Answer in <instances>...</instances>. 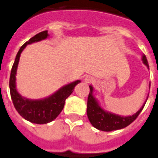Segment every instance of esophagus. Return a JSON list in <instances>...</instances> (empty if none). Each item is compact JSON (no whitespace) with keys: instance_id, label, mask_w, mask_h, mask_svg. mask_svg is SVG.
Here are the masks:
<instances>
[{"instance_id":"esophagus-1","label":"esophagus","mask_w":158,"mask_h":158,"mask_svg":"<svg viewBox=\"0 0 158 158\" xmlns=\"http://www.w3.org/2000/svg\"><path fill=\"white\" fill-rule=\"evenodd\" d=\"M84 81L87 82V83H90V82L94 81V79H93L91 76H87L85 77V79H84Z\"/></svg>"}]
</instances>
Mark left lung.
Here are the masks:
<instances>
[{"label": "left lung", "instance_id": "obj_1", "mask_svg": "<svg viewBox=\"0 0 158 158\" xmlns=\"http://www.w3.org/2000/svg\"><path fill=\"white\" fill-rule=\"evenodd\" d=\"M143 63L148 67L149 69L148 60L145 56V55H143L142 56ZM89 98H88V103H87V115L89 118V121L92 124V125L96 129L102 131H112V130H117L125 128L129 125H130L134 120L138 117L139 113L142 111L143 108L144 106L145 103L148 100L144 102V103L140 107V109L137 112L133 114L132 115H120L118 114L110 112L108 110H106L105 109L102 107L99 102L97 100V98L94 96L93 92L94 89L92 85H89Z\"/></svg>", "mask_w": 158, "mask_h": 158}]
</instances>
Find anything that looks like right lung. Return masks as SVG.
Wrapping results in <instances>:
<instances>
[{
	"mask_svg": "<svg viewBox=\"0 0 158 158\" xmlns=\"http://www.w3.org/2000/svg\"><path fill=\"white\" fill-rule=\"evenodd\" d=\"M48 37V30L43 31L36 34L21 47L16 55L10 78V96L16 110L26 120L34 124H47L54 120L63 110L64 102L73 93L74 87L81 82L75 80L65 84L53 94L41 99L27 98L19 93L16 88V74L21 53L27 45L45 40Z\"/></svg>",
	"mask_w": 158,
	"mask_h": 158,
	"instance_id": "1",
	"label": "right lung"
}]
</instances>
